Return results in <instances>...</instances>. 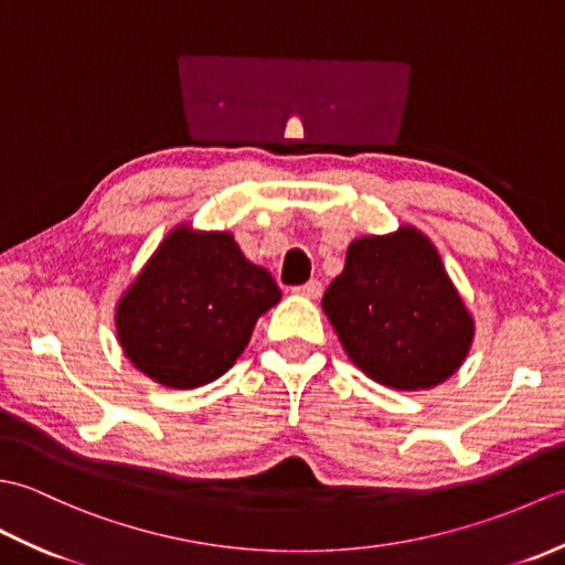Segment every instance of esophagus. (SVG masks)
Returning a JSON list of instances; mask_svg holds the SVG:
<instances>
[{"instance_id": "34e87169", "label": "esophagus", "mask_w": 565, "mask_h": 565, "mask_svg": "<svg viewBox=\"0 0 565 565\" xmlns=\"http://www.w3.org/2000/svg\"><path fill=\"white\" fill-rule=\"evenodd\" d=\"M298 296L303 298H310V301H318V298L322 296V284L320 281H308L303 286H298V289H294Z\"/></svg>"}]
</instances>
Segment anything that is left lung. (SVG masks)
<instances>
[{
  "mask_svg": "<svg viewBox=\"0 0 565 565\" xmlns=\"http://www.w3.org/2000/svg\"><path fill=\"white\" fill-rule=\"evenodd\" d=\"M322 310L347 356L395 391H423L454 376L476 334L435 243L415 225L352 239Z\"/></svg>",
  "mask_w": 565,
  "mask_h": 565,
  "instance_id": "left-lung-1",
  "label": "left lung"
}]
</instances>
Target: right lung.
Segmentation results:
<instances>
[{"mask_svg": "<svg viewBox=\"0 0 565 565\" xmlns=\"http://www.w3.org/2000/svg\"><path fill=\"white\" fill-rule=\"evenodd\" d=\"M279 301L271 274L243 255L233 233L179 223L126 286L114 322L130 364L186 391L223 376Z\"/></svg>", "mask_w": 565, "mask_h": 565, "instance_id": "obj_1", "label": "right lung"}]
</instances>
